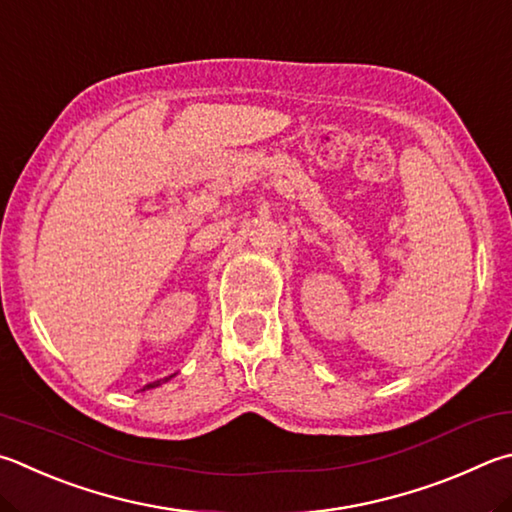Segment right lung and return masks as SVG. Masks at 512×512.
Wrapping results in <instances>:
<instances>
[{"label": "right lung", "mask_w": 512, "mask_h": 512, "mask_svg": "<svg viewBox=\"0 0 512 512\" xmlns=\"http://www.w3.org/2000/svg\"><path fill=\"white\" fill-rule=\"evenodd\" d=\"M172 376H167V378H161V380H154V383H150V385H145L143 389H150V387H159V385H163V383H167V380H170Z\"/></svg>", "instance_id": "obj_1"}]
</instances>
